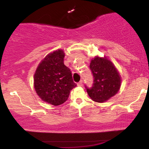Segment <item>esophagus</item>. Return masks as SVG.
<instances>
[{"label":"esophagus","mask_w":149,"mask_h":149,"mask_svg":"<svg viewBox=\"0 0 149 149\" xmlns=\"http://www.w3.org/2000/svg\"><path fill=\"white\" fill-rule=\"evenodd\" d=\"M77 85H78V86H80V87L83 86V80H80L79 83H78V84H77Z\"/></svg>","instance_id":"obj_1"}]
</instances>
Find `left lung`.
Here are the masks:
<instances>
[{"mask_svg":"<svg viewBox=\"0 0 149 149\" xmlns=\"http://www.w3.org/2000/svg\"><path fill=\"white\" fill-rule=\"evenodd\" d=\"M90 68L94 77L91 88L85 85L88 95L97 102H104L118 92L120 76L113 63L107 57H96L92 59Z\"/></svg>","mask_w":149,"mask_h":149,"instance_id":"obj_1","label":"left lung"}]
</instances>
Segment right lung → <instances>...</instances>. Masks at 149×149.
Listing matches in <instances>:
<instances>
[{
	"label": "right lung",
	"mask_w": 149,
	"mask_h": 149,
	"mask_svg": "<svg viewBox=\"0 0 149 149\" xmlns=\"http://www.w3.org/2000/svg\"><path fill=\"white\" fill-rule=\"evenodd\" d=\"M64 52L58 49L49 53L38 66L34 74V88L44 102L54 106L68 100L70 91L76 88L71 70L64 64Z\"/></svg>",
	"instance_id": "1"
}]
</instances>
